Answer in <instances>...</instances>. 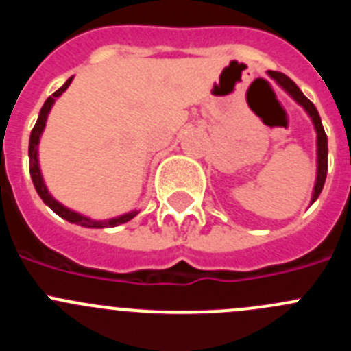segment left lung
<instances>
[{"mask_svg": "<svg viewBox=\"0 0 351 351\" xmlns=\"http://www.w3.org/2000/svg\"><path fill=\"white\" fill-rule=\"evenodd\" d=\"M268 76L276 83V85L280 86L282 90H284L289 97L294 99V101L298 102L304 111H306L311 123H313L315 134H317V178H315V186H313V191H311V200H310V205H311L315 200H317L318 195L322 193L324 182H326V176H327V136H326V132H324L322 120H320V114H318L313 102H311L310 99L301 92L300 86L295 85L291 78H287L284 73H278V71H268Z\"/></svg>", "mask_w": 351, "mask_h": 351, "instance_id": "1", "label": "left lung"}]
</instances>
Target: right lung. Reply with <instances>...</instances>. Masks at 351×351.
<instances>
[{
	"instance_id": "right-lung-1",
	"label": "right lung",
	"mask_w": 351,
	"mask_h": 351,
	"mask_svg": "<svg viewBox=\"0 0 351 351\" xmlns=\"http://www.w3.org/2000/svg\"><path fill=\"white\" fill-rule=\"evenodd\" d=\"M75 76H71L62 86H60L57 92L50 95V97L45 101L43 108H41L40 114H38V121L34 125L33 132H31V137H29V172H31V179H33V184L36 188L38 195H40L41 200L45 202V205L51 208V210L56 212L57 215H60L62 219L69 221L73 224H78V226L83 228H94V230H101V228H114V226H120V224L128 223L130 219H134L139 210L134 208L130 212H125V214L117 215V217H109V219H92L88 215L85 214H80V212L73 210V208L66 207V205L60 204L59 200L53 198L50 191H48L47 184H45V179H43V173H41V167H40V154H38V146H40V141H41V134H43L45 127H47V120H48V114H50L51 108L56 104L57 99L64 94L67 90V86L71 85Z\"/></svg>"
}]
</instances>
